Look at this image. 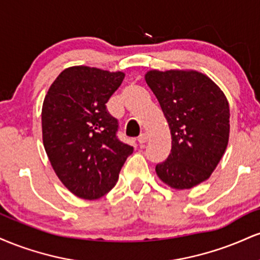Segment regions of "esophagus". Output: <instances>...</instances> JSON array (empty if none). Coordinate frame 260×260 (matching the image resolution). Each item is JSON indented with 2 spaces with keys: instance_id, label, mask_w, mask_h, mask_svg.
Listing matches in <instances>:
<instances>
[{
  "instance_id": "esophagus-1",
  "label": "esophagus",
  "mask_w": 260,
  "mask_h": 260,
  "mask_svg": "<svg viewBox=\"0 0 260 260\" xmlns=\"http://www.w3.org/2000/svg\"><path fill=\"white\" fill-rule=\"evenodd\" d=\"M148 140V134L147 133H140V136L138 137V142L140 144H143V143H145Z\"/></svg>"
}]
</instances>
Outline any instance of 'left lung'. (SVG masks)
Listing matches in <instances>:
<instances>
[{"instance_id": "8db88e82", "label": "left lung", "mask_w": 260, "mask_h": 260, "mask_svg": "<svg viewBox=\"0 0 260 260\" xmlns=\"http://www.w3.org/2000/svg\"><path fill=\"white\" fill-rule=\"evenodd\" d=\"M145 82L171 131V153L155 168L159 178L176 189L208 180L229 142L230 107L223 92L196 71H150Z\"/></svg>"}]
</instances>
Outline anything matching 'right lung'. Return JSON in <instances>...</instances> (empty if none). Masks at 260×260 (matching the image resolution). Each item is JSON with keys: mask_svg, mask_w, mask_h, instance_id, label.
Instances as JSON below:
<instances>
[{"mask_svg": "<svg viewBox=\"0 0 260 260\" xmlns=\"http://www.w3.org/2000/svg\"><path fill=\"white\" fill-rule=\"evenodd\" d=\"M123 78L122 72L77 66L59 74L45 96V150L62 183L79 198L110 192L133 153L118 139V120L106 107Z\"/></svg>", "mask_w": 260, "mask_h": 260, "instance_id": "1", "label": "right lung"}]
</instances>
